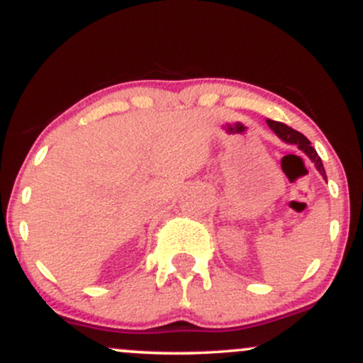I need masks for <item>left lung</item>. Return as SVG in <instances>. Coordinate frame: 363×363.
Listing matches in <instances>:
<instances>
[{
	"instance_id": "obj_1",
	"label": "left lung",
	"mask_w": 363,
	"mask_h": 363,
	"mask_svg": "<svg viewBox=\"0 0 363 363\" xmlns=\"http://www.w3.org/2000/svg\"><path fill=\"white\" fill-rule=\"evenodd\" d=\"M266 123H268V126L272 128L274 133H277L278 138L285 141V143L297 145V147L301 148L302 152L306 153V155L309 157L312 162H314L315 169L319 170V174H320V176L324 177V181H328V177H326V170H324V165H323V160H320V157L318 155V152H315V150L312 148L311 141L307 140L306 136L302 135V133L295 131V129H291L290 126H286V124H283V123H278V121H272V119H268V121H266Z\"/></svg>"
}]
</instances>
